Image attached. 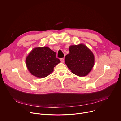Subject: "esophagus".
I'll use <instances>...</instances> for the list:
<instances>
[{"instance_id":"1","label":"esophagus","mask_w":121,"mask_h":121,"mask_svg":"<svg viewBox=\"0 0 121 121\" xmlns=\"http://www.w3.org/2000/svg\"><path fill=\"white\" fill-rule=\"evenodd\" d=\"M60 60H61V62H62V63H64V61H65V59H64V58H61Z\"/></svg>"}]
</instances>
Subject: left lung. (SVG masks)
Returning <instances> with one entry per match:
<instances>
[{
    "mask_svg": "<svg viewBox=\"0 0 121 121\" xmlns=\"http://www.w3.org/2000/svg\"><path fill=\"white\" fill-rule=\"evenodd\" d=\"M69 53L66 55L65 63L71 71L79 77L87 76L95 63L92 52L86 45L81 43L69 47Z\"/></svg>",
    "mask_w": 121,
    "mask_h": 121,
    "instance_id": "left-lung-1",
    "label": "left lung"
}]
</instances>
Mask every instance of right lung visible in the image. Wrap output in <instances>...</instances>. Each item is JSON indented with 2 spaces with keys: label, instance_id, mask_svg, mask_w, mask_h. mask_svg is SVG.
<instances>
[{
  "label": "right lung",
  "instance_id": "add662e5",
  "mask_svg": "<svg viewBox=\"0 0 121 121\" xmlns=\"http://www.w3.org/2000/svg\"><path fill=\"white\" fill-rule=\"evenodd\" d=\"M26 65L31 74L38 78L46 77L54 71L60 60L49 47L34 48L26 58Z\"/></svg>",
  "mask_w": 121,
  "mask_h": 121
}]
</instances>
